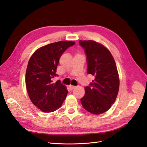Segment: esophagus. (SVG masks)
<instances>
[{
    "mask_svg": "<svg viewBox=\"0 0 147 147\" xmlns=\"http://www.w3.org/2000/svg\"><path fill=\"white\" fill-rule=\"evenodd\" d=\"M69 88L72 90H73V89H74L76 88V86H73V85H69Z\"/></svg>",
    "mask_w": 147,
    "mask_h": 147,
    "instance_id": "34e87169",
    "label": "esophagus"
}]
</instances>
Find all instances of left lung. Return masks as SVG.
I'll list each match as a JSON object with an SVG mask.
<instances>
[{"label": "left lung", "instance_id": "obj_1", "mask_svg": "<svg viewBox=\"0 0 147 147\" xmlns=\"http://www.w3.org/2000/svg\"><path fill=\"white\" fill-rule=\"evenodd\" d=\"M86 55L87 73L95 80L85 87L81 98L83 108L90 113L100 114L108 111L116 99L119 79L116 64L109 50L92 40H80Z\"/></svg>", "mask_w": 147, "mask_h": 147}]
</instances>
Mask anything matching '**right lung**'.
I'll use <instances>...</instances> for the list:
<instances>
[{"instance_id":"add662e5","label":"right lung","mask_w":147,"mask_h":147,"mask_svg":"<svg viewBox=\"0 0 147 147\" xmlns=\"http://www.w3.org/2000/svg\"><path fill=\"white\" fill-rule=\"evenodd\" d=\"M75 42H57L37 49L30 57L26 72V86L33 104L42 111L52 112L61 105L67 95L64 85L53 78L62 54Z\"/></svg>"}]
</instances>
